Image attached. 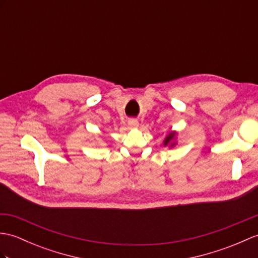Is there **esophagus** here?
<instances>
[{
    "mask_svg": "<svg viewBox=\"0 0 258 258\" xmlns=\"http://www.w3.org/2000/svg\"><path fill=\"white\" fill-rule=\"evenodd\" d=\"M128 126H130V128H136L137 126H139V122H137L136 119L132 118L128 121Z\"/></svg>",
    "mask_w": 258,
    "mask_h": 258,
    "instance_id": "esophagus-1",
    "label": "esophagus"
}]
</instances>
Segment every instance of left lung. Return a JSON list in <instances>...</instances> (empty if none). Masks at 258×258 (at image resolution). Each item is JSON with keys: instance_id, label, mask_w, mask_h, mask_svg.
I'll return each instance as SVG.
<instances>
[{"instance_id": "obj_1", "label": "left lung", "mask_w": 258, "mask_h": 258, "mask_svg": "<svg viewBox=\"0 0 258 258\" xmlns=\"http://www.w3.org/2000/svg\"><path fill=\"white\" fill-rule=\"evenodd\" d=\"M178 132L177 131H171L169 134L165 137L164 140V146L168 148H173L178 145Z\"/></svg>"}]
</instances>
